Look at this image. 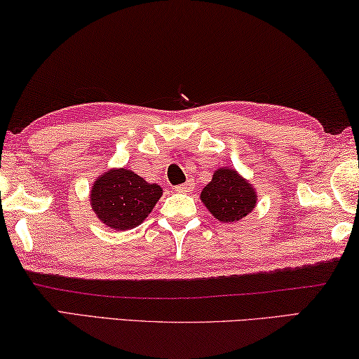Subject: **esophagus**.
<instances>
[{
  "mask_svg": "<svg viewBox=\"0 0 359 359\" xmlns=\"http://www.w3.org/2000/svg\"><path fill=\"white\" fill-rule=\"evenodd\" d=\"M174 190L179 191V193H190L193 190V184H191V182H187V184L177 185Z\"/></svg>",
  "mask_w": 359,
  "mask_h": 359,
  "instance_id": "1",
  "label": "esophagus"
}]
</instances>
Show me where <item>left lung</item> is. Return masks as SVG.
Wrapping results in <instances>:
<instances>
[{"label": "left lung", "mask_w": 359, "mask_h": 359, "mask_svg": "<svg viewBox=\"0 0 359 359\" xmlns=\"http://www.w3.org/2000/svg\"><path fill=\"white\" fill-rule=\"evenodd\" d=\"M201 201L222 224H236L252 212L257 193L235 169L220 168L203 189Z\"/></svg>", "instance_id": "8db88e82"}]
</instances>
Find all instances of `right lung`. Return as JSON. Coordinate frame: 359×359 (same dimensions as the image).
<instances>
[{
  "mask_svg": "<svg viewBox=\"0 0 359 359\" xmlns=\"http://www.w3.org/2000/svg\"><path fill=\"white\" fill-rule=\"evenodd\" d=\"M163 189L133 170L119 168L99 175L90 190V208L107 226L124 231L140 225L155 208Z\"/></svg>",
  "mask_w": 359,
  "mask_h": 359,
  "instance_id": "right-lung-1",
  "label": "right lung"
}]
</instances>
